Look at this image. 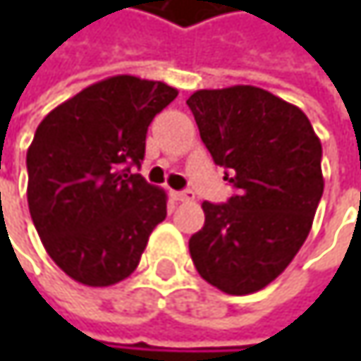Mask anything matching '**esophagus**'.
<instances>
[{
	"mask_svg": "<svg viewBox=\"0 0 361 361\" xmlns=\"http://www.w3.org/2000/svg\"><path fill=\"white\" fill-rule=\"evenodd\" d=\"M173 198L180 200V202H192L194 200V192H173Z\"/></svg>",
	"mask_w": 361,
	"mask_h": 361,
	"instance_id": "34e87169",
	"label": "esophagus"
}]
</instances>
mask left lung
Masks as SVG:
<instances>
[{
    "mask_svg": "<svg viewBox=\"0 0 361 361\" xmlns=\"http://www.w3.org/2000/svg\"><path fill=\"white\" fill-rule=\"evenodd\" d=\"M188 106L236 188L224 204L202 202L192 261L219 290L251 295L288 267L312 230L324 192L320 137L299 106L252 85L198 90Z\"/></svg>",
    "mask_w": 361,
    "mask_h": 361,
    "instance_id": "obj_1",
    "label": "left lung"
}]
</instances>
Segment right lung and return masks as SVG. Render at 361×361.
<instances>
[{"mask_svg": "<svg viewBox=\"0 0 361 361\" xmlns=\"http://www.w3.org/2000/svg\"><path fill=\"white\" fill-rule=\"evenodd\" d=\"M178 98L163 81L116 75L51 110L27 150V200L54 263L85 286H112L167 217L165 190L140 167L152 118Z\"/></svg>", "mask_w": 361, "mask_h": 361, "instance_id": "obj_1", "label": "right lung"}]
</instances>
